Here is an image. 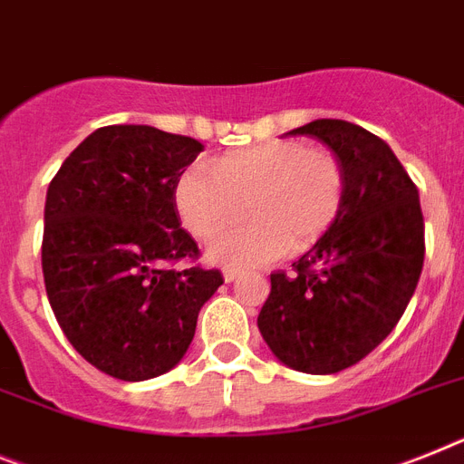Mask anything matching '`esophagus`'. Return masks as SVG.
<instances>
[{
    "instance_id": "34e87169",
    "label": "esophagus",
    "mask_w": 464,
    "mask_h": 464,
    "mask_svg": "<svg viewBox=\"0 0 464 464\" xmlns=\"http://www.w3.org/2000/svg\"><path fill=\"white\" fill-rule=\"evenodd\" d=\"M238 278V271L236 268H224V280L226 283H233V280Z\"/></svg>"
}]
</instances>
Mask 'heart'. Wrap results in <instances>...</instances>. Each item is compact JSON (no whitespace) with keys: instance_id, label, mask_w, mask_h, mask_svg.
<instances>
[{"instance_id":"heart-1","label":"heart","mask_w":464,"mask_h":464,"mask_svg":"<svg viewBox=\"0 0 464 464\" xmlns=\"http://www.w3.org/2000/svg\"><path fill=\"white\" fill-rule=\"evenodd\" d=\"M340 162L304 141H271L228 153L214 167L196 162L177 181L179 217L193 236L212 238L239 216L251 219L219 234L208 256L226 266H259L309 247L333 226L342 208Z\"/></svg>"}]
</instances>
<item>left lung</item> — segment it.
<instances>
[{
    "mask_svg": "<svg viewBox=\"0 0 464 464\" xmlns=\"http://www.w3.org/2000/svg\"><path fill=\"white\" fill-rule=\"evenodd\" d=\"M287 134L333 150L344 193L333 226L292 264L295 276L271 274L256 325L280 363L333 375L368 356L403 316L422 274V209L380 136L344 120H314Z\"/></svg>",
    "mask_w": 464,
    "mask_h": 464,
    "instance_id": "1",
    "label": "left lung"
}]
</instances>
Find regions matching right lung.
I'll list each match as a JSON object with an SVG mask.
<instances>
[{"label": "right lung", "instance_id": "1", "mask_svg": "<svg viewBox=\"0 0 464 464\" xmlns=\"http://www.w3.org/2000/svg\"><path fill=\"white\" fill-rule=\"evenodd\" d=\"M202 143L148 124L101 127L46 190L42 271L58 325L84 361L124 382L165 375L188 352L198 314L224 283L177 212L179 177Z\"/></svg>", "mask_w": 464, "mask_h": 464}]
</instances>
